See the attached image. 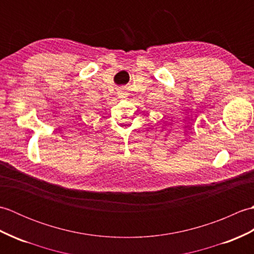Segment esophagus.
<instances>
[{
  "instance_id": "esophagus-1",
  "label": "esophagus",
  "mask_w": 254,
  "mask_h": 254,
  "mask_svg": "<svg viewBox=\"0 0 254 254\" xmlns=\"http://www.w3.org/2000/svg\"><path fill=\"white\" fill-rule=\"evenodd\" d=\"M127 93L126 90H123V89H120L118 91V98H120V99H126L127 97Z\"/></svg>"
}]
</instances>
